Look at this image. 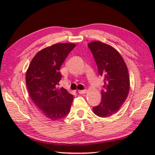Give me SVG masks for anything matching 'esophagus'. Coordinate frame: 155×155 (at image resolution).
<instances>
[{
    "label": "esophagus",
    "instance_id": "1",
    "mask_svg": "<svg viewBox=\"0 0 155 155\" xmlns=\"http://www.w3.org/2000/svg\"><path fill=\"white\" fill-rule=\"evenodd\" d=\"M87 90H78V92L79 94H85L86 92H87Z\"/></svg>",
    "mask_w": 155,
    "mask_h": 155
}]
</instances>
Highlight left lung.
Wrapping results in <instances>:
<instances>
[{"mask_svg": "<svg viewBox=\"0 0 155 155\" xmlns=\"http://www.w3.org/2000/svg\"><path fill=\"white\" fill-rule=\"evenodd\" d=\"M95 59L99 74L104 78L101 103L93 108L96 115L107 117L118 111L130 90L128 68L114 47L95 41L87 44Z\"/></svg>", "mask_w": 155, "mask_h": 155, "instance_id": "1", "label": "left lung"}]
</instances>
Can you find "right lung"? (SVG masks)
Returning a JSON list of instances; mask_svg holds the SVG:
<instances>
[{
    "instance_id": "add662e5",
    "label": "right lung",
    "mask_w": 155,
    "mask_h": 155,
    "mask_svg": "<svg viewBox=\"0 0 155 155\" xmlns=\"http://www.w3.org/2000/svg\"><path fill=\"white\" fill-rule=\"evenodd\" d=\"M75 44H55L35 54L26 73V84L31 100L41 112L51 120L67 116L73 96L64 87L59 88V69Z\"/></svg>"
}]
</instances>
